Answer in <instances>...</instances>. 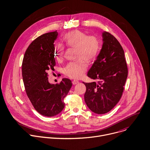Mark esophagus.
<instances>
[{
    "label": "esophagus",
    "instance_id": "obj_1",
    "mask_svg": "<svg viewBox=\"0 0 150 150\" xmlns=\"http://www.w3.org/2000/svg\"><path fill=\"white\" fill-rule=\"evenodd\" d=\"M72 83H73V84H74V85H75V84H78V83H79V81H77V80H73V81H72Z\"/></svg>",
    "mask_w": 150,
    "mask_h": 150
}]
</instances>
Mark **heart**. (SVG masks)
Returning <instances> with one entry per match:
<instances>
[{"instance_id": "heart-1", "label": "heart", "mask_w": 150, "mask_h": 150, "mask_svg": "<svg viewBox=\"0 0 150 150\" xmlns=\"http://www.w3.org/2000/svg\"><path fill=\"white\" fill-rule=\"evenodd\" d=\"M64 44L71 48H76V58L78 60L69 63L64 69V73L70 78L79 79L84 74L87 69V63L81 59L93 60L98 55L101 48V41L96 36H88L86 33L79 30L66 34L63 38ZM64 48L58 44L55 47V58L58 61L63 58Z\"/></svg>"}]
</instances>
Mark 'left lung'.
<instances>
[{
    "label": "left lung",
    "instance_id": "1",
    "mask_svg": "<svg viewBox=\"0 0 150 150\" xmlns=\"http://www.w3.org/2000/svg\"><path fill=\"white\" fill-rule=\"evenodd\" d=\"M103 44L87 76L98 82L84 83V100L88 108L97 114L112 110L120 100L127 76L124 51L116 38L108 32L102 34Z\"/></svg>",
    "mask_w": 150,
    "mask_h": 150
}]
</instances>
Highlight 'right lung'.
<instances>
[{
    "label": "right lung",
    "instance_id": "obj_1",
    "mask_svg": "<svg viewBox=\"0 0 150 150\" xmlns=\"http://www.w3.org/2000/svg\"><path fill=\"white\" fill-rule=\"evenodd\" d=\"M58 33L44 34L34 40L25 51L22 74L26 95L41 115L51 117L64 108V98L72 86L71 81L63 79L59 84L50 83L48 71L55 65L54 41Z\"/></svg>",
    "mask_w": 150,
    "mask_h": 150
}]
</instances>
